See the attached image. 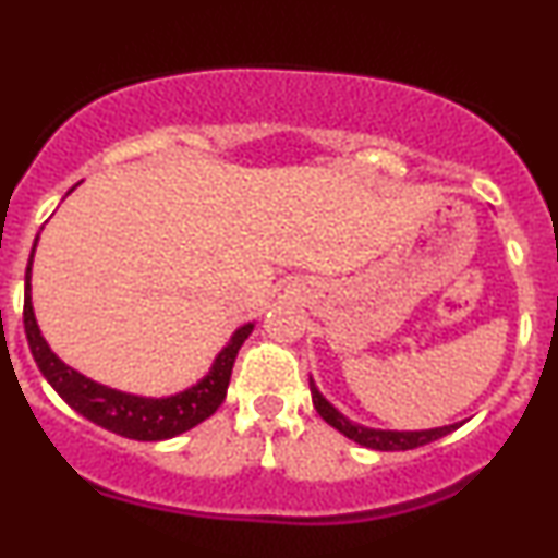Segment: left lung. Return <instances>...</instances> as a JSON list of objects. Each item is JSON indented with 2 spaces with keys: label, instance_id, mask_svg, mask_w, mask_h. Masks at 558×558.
Returning <instances> with one entry per match:
<instances>
[{
  "label": "left lung",
  "instance_id": "obj_1",
  "mask_svg": "<svg viewBox=\"0 0 558 558\" xmlns=\"http://www.w3.org/2000/svg\"><path fill=\"white\" fill-rule=\"evenodd\" d=\"M308 389H312V402L317 408V413L327 421L332 428H338L340 434L353 439L355 445L368 447V449H379V452H400V449H415L432 445V441L441 439V436L452 434L454 428H460L462 424H452V426H441V428H428V432H377V428H364L355 426L345 418L343 413H338L335 408L319 395V389L314 387V381L308 379Z\"/></svg>",
  "mask_w": 558,
  "mask_h": 558
}]
</instances>
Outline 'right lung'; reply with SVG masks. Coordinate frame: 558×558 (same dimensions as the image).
Listing matches in <instances>:
<instances>
[{
    "label": "right lung",
    "instance_id": "add662e5",
    "mask_svg": "<svg viewBox=\"0 0 558 558\" xmlns=\"http://www.w3.org/2000/svg\"><path fill=\"white\" fill-rule=\"evenodd\" d=\"M38 241V239H36ZM33 252H36V244H33ZM33 252L28 270H25V301H23V325L25 335H28V345L33 359H36L38 368L46 377V381L57 389L59 398H62L66 405L75 408L80 415H85L87 421L106 428V432H113L119 436H126V439L137 441H160L171 439V436H179L190 432L197 424H203L205 418L218 411L220 402L226 400L228 381H231L233 364H236V355L244 345V340L250 338L254 325L239 327L236 335L231 338L223 351H220L218 359L210 368V374L197 385L184 389V392L173 395V398L163 400H147V398H134V395L117 392V389H109L104 385H96V381L85 379L83 374H77L75 368H70L57 355L51 353V348L46 345L41 338V330H38L36 317H33V304H31V265H33Z\"/></svg>",
    "mask_w": 558,
    "mask_h": 558
}]
</instances>
